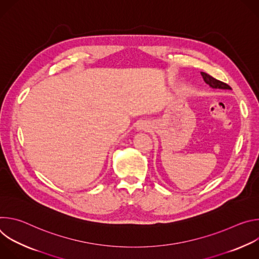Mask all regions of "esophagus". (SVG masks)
<instances>
[{
    "mask_svg": "<svg viewBox=\"0 0 259 259\" xmlns=\"http://www.w3.org/2000/svg\"><path fill=\"white\" fill-rule=\"evenodd\" d=\"M150 128H151V125H149V123H146V122H141L137 125V130L138 131H146V130H149Z\"/></svg>",
    "mask_w": 259,
    "mask_h": 259,
    "instance_id": "esophagus-1",
    "label": "esophagus"
}]
</instances>
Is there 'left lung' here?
I'll use <instances>...</instances> for the list:
<instances>
[{"mask_svg": "<svg viewBox=\"0 0 259 259\" xmlns=\"http://www.w3.org/2000/svg\"><path fill=\"white\" fill-rule=\"evenodd\" d=\"M201 75H202L205 83L208 84L211 88H214V89H232L228 84L214 79L213 77H211L210 75H208V73H206V72L202 71Z\"/></svg>", "mask_w": 259, "mask_h": 259, "instance_id": "8db88e82", "label": "left lung"}]
</instances>
